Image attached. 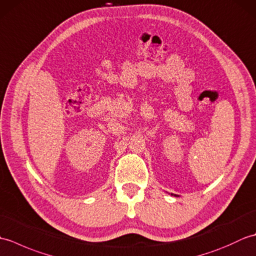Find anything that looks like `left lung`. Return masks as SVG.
<instances>
[{
  "label": "left lung",
  "mask_w": 256,
  "mask_h": 256,
  "mask_svg": "<svg viewBox=\"0 0 256 256\" xmlns=\"http://www.w3.org/2000/svg\"><path fill=\"white\" fill-rule=\"evenodd\" d=\"M175 196H176V194H175Z\"/></svg>",
  "instance_id": "obj_1"
}]
</instances>
